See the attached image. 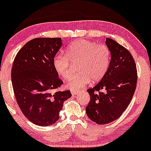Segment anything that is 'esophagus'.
Returning a JSON list of instances; mask_svg holds the SVG:
<instances>
[{"label": "esophagus", "instance_id": "34e87169", "mask_svg": "<svg viewBox=\"0 0 151 151\" xmlns=\"http://www.w3.org/2000/svg\"><path fill=\"white\" fill-rule=\"evenodd\" d=\"M79 91H75V90H72V95H77V94L79 93Z\"/></svg>", "mask_w": 151, "mask_h": 151}]
</instances>
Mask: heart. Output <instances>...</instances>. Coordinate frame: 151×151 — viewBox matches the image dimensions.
I'll use <instances>...</instances> for the list:
<instances>
[{
	"label": "heart",
	"mask_w": 151,
	"mask_h": 151,
	"mask_svg": "<svg viewBox=\"0 0 151 151\" xmlns=\"http://www.w3.org/2000/svg\"><path fill=\"white\" fill-rule=\"evenodd\" d=\"M67 55L57 53L52 65L60 77L68 79L72 75V64H77L79 74L68 81L72 89H79L89 82L101 80L106 74L111 62V52L105 44L79 40L72 43L66 50Z\"/></svg>",
	"instance_id": "b5f03b06"
}]
</instances>
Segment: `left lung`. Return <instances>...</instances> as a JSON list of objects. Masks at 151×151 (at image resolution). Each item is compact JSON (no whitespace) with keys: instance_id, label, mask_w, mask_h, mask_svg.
<instances>
[{"instance_id":"left-lung-1","label":"left lung","mask_w":151,"mask_h":151,"mask_svg":"<svg viewBox=\"0 0 151 151\" xmlns=\"http://www.w3.org/2000/svg\"><path fill=\"white\" fill-rule=\"evenodd\" d=\"M111 62L100 82L87 91L91 99L86 108L88 117L98 124H106L122 115L129 104L137 83V65L127 48L107 38Z\"/></svg>"}]
</instances>
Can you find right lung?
Masks as SVG:
<instances>
[{"mask_svg": "<svg viewBox=\"0 0 151 151\" xmlns=\"http://www.w3.org/2000/svg\"><path fill=\"white\" fill-rule=\"evenodd\" d=\"M60 38H36L27 42L14 58L11 77L16 101L24 115L36 125L47 127L59 119L70 90L63 83L52 60L62 46Z\"/></svg>", "mask_w": 151, "mask_h": 151, "instance_id": "add662e5", "label": "right lung"}]
</instances>
